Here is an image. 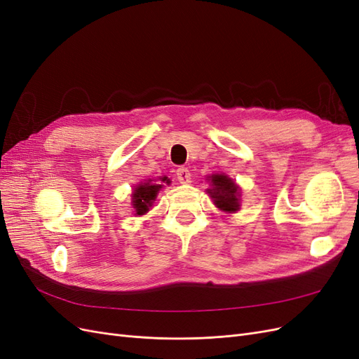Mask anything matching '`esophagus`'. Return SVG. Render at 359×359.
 <instances>
[{"label":"esophagus","mask_w":359,"mask_h":359,"mask_svg":"<svg viewBox=\"0 0 359 359\" xmlns=\"http://www.w3.org/2000/svg\"><path fill=\"white\" fill-rule=\"evenodd\" d=\"M191 175H190V170L187 169V168H178L177 169V178H178V181L181 182V184H189L190 182V178Z\"/></svg>","instance_id":"1"}]
</instances>
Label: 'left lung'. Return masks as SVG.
I'll return each mask as SVG.
<instances>
[{"mask_svg": "<svg viewBox=\"0 0 359 359\" xmlns=\"http://www.w3.org/2000/svg\"><path fill=\"white\" fill-rule=\"evenodd\" d=\"M212 189H208V193L214 199V203L220 210L226 212H235L240 210V194H238V186L224 175H212L211 177Z\"/></svg>", "mask_w": 359, "mask_h": 359, "instance_id": "obj_1", "label": "left lung"}]
</instances>
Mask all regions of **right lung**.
Here are the masks:
<instances>
[{
    "label": "right lung",
    "instance_id": "obj_1",
    "mask_svg": "<svg viewBox=\"0 0 359 359\" xmlns=\"http://www.w3.org/2000/svg\"><path fill=\"white\" fill-rule=\"evenodd\" d=\"M161 181H166V178H163ZM161 189L160 184H151L149 181L145 184H140L139 187L133 191V208L136 210L137 215L145 214L149 206L153 205V201L156 199L158 190Z\"/></svg>",
    "mask_w": 359,
    "mask_h": 359
}]
</instances>
